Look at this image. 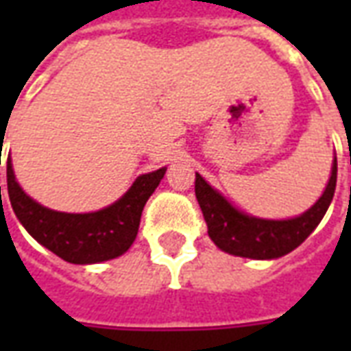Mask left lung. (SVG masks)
I'll return each mask as SVG.
<instances>
[{
	"mask_svg": "<svg viewBox=\"0 0 351 351\" xmlns=\"http://www.w3.org/2000/svg\"><path fill=\"white\" fill-rule=\"evenodd\" d=\"M335 188L337 158L332 161L331 178L324 195L306 213L289 220H263L237 210L228 199L195 173V197L205 216L208 237L220 250L250 259L282 258L304 243L327 213Z\"/></svg>",
	"mask_w": 351,
	"mask_h": 351,
	"instance_id": "left-lung-1",
	"label": "left lung"
}]
</instances>
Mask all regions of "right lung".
I'll list each match as a JSON object with an SVG mask.
<instances>
[{
	"label": "right lung",
	"mask_w": 351,
	"mask_h": 351,
	"mask_svg": "<svg viewBox=\"0 0 351 351\" xmlns=\"http://www.w3.org/2000/svg\"><path fill=\"white\" fill-rule=\"evenodd\" d=\"M165 171L167 167H161L141 175L123 197L88 214L56 213L35 203L16 182L11 158L7 160V190L16 218L37 243L69 263L90 265L114 259L130 250L137 237L143 208Z\"/></svg>",
	"instance_id": "obj_1"
}]
</instances>
